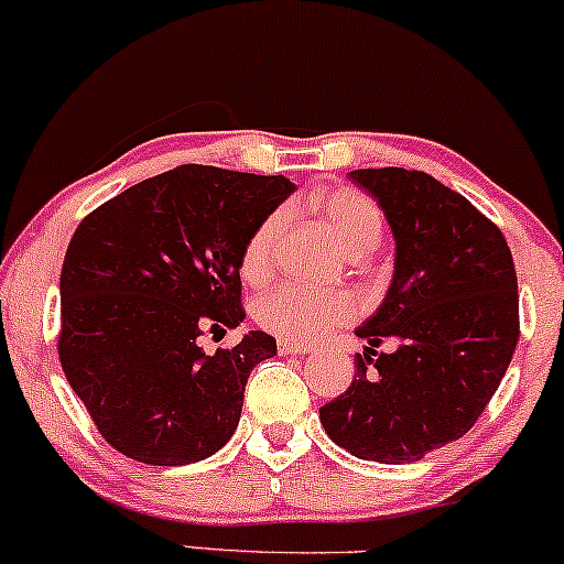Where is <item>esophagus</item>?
I'll list each match as a JSON object with an SVG mask.
<instances>
[{"mask_svg":"<svg viewBox=\"0 0 564 564\" xmlns=\"http://www.w3.org/2000/svg\"><path fill=\"white\" fill-rule=\"evenodd\" d=\"M278 354H283V356H304V354H310V346L299 344V340L281 338V340H278Z\"/></svg>","mask_w":564,"mask_h":564,"instance_id":"34e87169","label":"esophagus"}]
</instances>
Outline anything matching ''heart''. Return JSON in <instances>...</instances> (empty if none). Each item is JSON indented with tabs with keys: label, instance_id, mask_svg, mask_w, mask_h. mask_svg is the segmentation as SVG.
Listing matches in <instances>:
<instances>
[{
	"label": "heart",
	"instance_id": "1",
	"mask_svg": "<svg viewBox=\"0 0 564 564\" xmlns=\"http://www.w3.org/2000/svg\"><path fill=\"white\" fill-rule=\"evenodd\" d=\"M325 229L330 231L335 245L351 258L354 252H372L380 241L382 218L372 199L351 189H335L319 203ZM286 210H273L262 224L249 234L245 249H241L239 273L245 281L258 283L270 273L273 265L275 241L286 224ZM356 304L348 294L330 291V294H315L296 286H275L254 299L252 317L262 330L281 335V338L310 344L323 338L330 327L351 323Z\"/></svg>",
	"mask_w": 564,
	"mask_h": 564
}]
</instances>
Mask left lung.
Returning <instances> with one entry per match:
<instances>
[{"instance_id":"left-lung-1","label":"left lung","mask_w":564,"mask_h":564,"mask_svg":"<svg viewBox=\"0 0 564 564\" xmlns=\"http://www.w3.org/2000/svg\"><path fill=\"white\" fill-rule=\"evenodd\" d=\"M388 218L395 268L351 388L319 409L327 437L356 458L413 463L471 430L518 344V278L502 231L424 171L356 169ZM393 339L390 355H377Z\"/></svg>"}]
</instances>
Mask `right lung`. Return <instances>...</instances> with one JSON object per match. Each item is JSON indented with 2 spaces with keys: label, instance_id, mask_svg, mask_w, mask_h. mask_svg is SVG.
<instances>
[{
  "label": "right lung",
  "instance_id": "add662e5",
  "mask_svg": "<svg viewBox=\"0 0 564 564\" xmlns=\"http://www.w3.org/2000/svg\"><path fill=\"white\" fill-rule=\"evenodd\" d=\"M294 189L286 176L184 163L77 226L59 278V361L127 458L187 466L231 440L275 338L249 330L213 356L197 338L241 325V249Z\"/></svg>",
  "mask_w": 564,
  "mask_h": 564
}]
</instances>
